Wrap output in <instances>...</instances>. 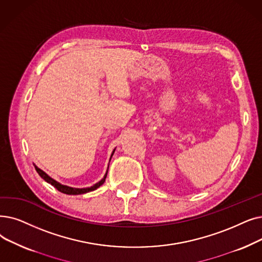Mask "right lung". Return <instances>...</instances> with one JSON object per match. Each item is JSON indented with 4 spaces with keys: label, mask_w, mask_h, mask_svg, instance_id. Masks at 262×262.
I'll list each match as a JSON object with an SVG mask.
<instances>
[{
    "label": "right lung",
    "mask_w": 262,
    "mask_h": 262,
    "mask_svg": "<svg viewBox=\"0 0 262 262\" xmlns=\"http://www.w3.org/2000/svg\"><path fill=\"white\" fill-rule=\"evenodd\" d=\"M115 151H116V149L112 151V154H111V156H110V161H111V157H112L113 153H115ZM110 161H109V162H110ZM34 167H35L36 171H37V173L40 176V178H42L45 181L47 182V183L51 184V185L54 186L56 189L60 190L61 192H63V194H66V195H81V194H85V192H89V191H92V190L97 189L100 185L104 184V182H105L106 177H107V173H108V169H107V171H106L104 178L101 179L100 181H98L97 183H95V184L92 185V186H90V187H83V188H76V187H71V186H67V185L61 184L60 182L55 181L54 179H52L51 177H49L46 172L42 171V170H41L40 168H38L36 165H34ZM108 168H109V165H108Z\"/></svg>",
    "instance_id": "obj_1"
}]
</instances>
